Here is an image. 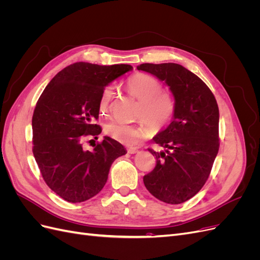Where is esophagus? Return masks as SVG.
I'll return each instance as SVG.
<instances>
[{
  "instance_id": "esophagus-1",
  "label": "esophagus",
  "mask_w": 260,
  "mask_h": 260,
  "mask_svg": "<svg viewBox=\"0 0 260 260\" xmlns=\"http://www.w3.org/2000/svg\"><path fill=\"white\" fill-rule=\"evenodd\" d=\"M139 152V149L137 147H128V153L129 154H136Z\"/></svg>"
}]
</instances>
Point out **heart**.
Here are the masks:
<instances>
[{
  "label": "heart",
  "mask_w": 260,
  "mask_h": 260,
  "mask_svg": "<svg viewBox=\"0 0 260 260\" xmlns=\"http://www.w3.org/2000/svg\"><path fill=\"white\" fill-rule=\"evenodd\" d=\"M128 92L139 100L136 117L142 119L137 124L111 121L105 124L106 135L124 145L132 146L152 135V128L159 131L167 127L175 115L176 103L169 92L161 90L160 81L154 76L138 73L125 82ZM115 95L112 85L102 91L99 105L101 113H106Z\"/></svg>",
  "instance_id": "obj_1"
}]
</instances>
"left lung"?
Here are the masks:
<instances>
[{
	"mask_svg": "<svg viewBox=\"0 0 260 260\" xmlns=\"http://www.w3.org/2000/svg\"><path fill=\"white\" fill-rule=\"evenodd\" d=\"M138 69L165 81L176 103L174 119L153 139L162 151L148 148L157 160L144 185L159 201L181 204L206 183L218 154L217 101L205 82L179 64H141Z\"/></svg>",
	"mask_w": 260,
	"mask_h": 260,
	"instance_id": "8db88e82",
	"label": "left lung"
}]
</instances>
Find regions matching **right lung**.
<instances>
[{
  "mask_svg": "<svg viewBox=\"0 0 260 260\" xmlns=\"http://www.w3.org/2000/svg\"><path fill=\"white\" fill-rule=\"evenodd\" d=\"M132 70L130 65L100 66L79 61L55 76L39 98L32 116V152L43 180L69 203H81L104 187L123 146L109 137L83 149L86 137L102 129L99 101L105 86Z\"/></svg>",
  "mask_w": 260,
  "mask_h": 260,
  "instance_id": "add662e5",
  "label": "right lung"
}]
</instances>
